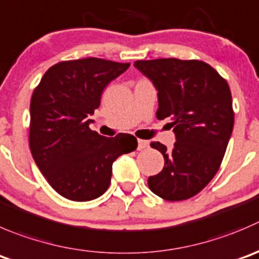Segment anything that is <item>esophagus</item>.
Wrapping results in <instances>:
<instances>
[{"label": "esophagus", "mask_w": 259, "mask_h": 259, "mask_svg": "<svg viewBox=\"0 0 259 259\" xmlns=\"http://www.w3.org/2000/svg\"><path fill=\"white\" fill-rule=\"evenodd\" d=\"M148 147H149V142H148V140H143V139L138 140V149L139 150L145 149V148Z\"/></svg>", "instance_id": "esophagus-1"}]
</instances>
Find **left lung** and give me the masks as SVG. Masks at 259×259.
<instances>
[{"instance_id": "left-lung-1", "label": "left lung", "mask_w": 259, "mask_h": 259, "mask_svg": "<svg viewBox=\"0 0 259 259\" xmlns=\"http://www.w3.org/2000/svg\"><path fill=\"white\" fill-rule=\"evenodd\" d=\"M134 67L153 82L157 117H170L176 135L172 150L150 143L164 157V167L148 186L167 201L190 199L214 178L224 158L234 126L229 84L201 60L162 58L137 60Z\"/></svg>"}]
</instances>
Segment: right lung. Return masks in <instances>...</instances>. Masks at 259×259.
I'll return each mask as SVG.
<instances>
[{"instance_id":"obj_1","label":"right lung","mask_w":259,"mask_h":259,"mask_svg":"<svg viewBox=\"0 0 259 259\" xmlns=\"http://www.w3.org/2000/svg\"><path fill=\"white\" fill-rule=\"evenodd\" d=\"M130 63L100 58L67 60L50 67L30 102L29 143L49 185L72 201L97 199L109 188L112 163L137 149V138H106L90 129L105 87Z\"/></svg>"}]
</instances>
